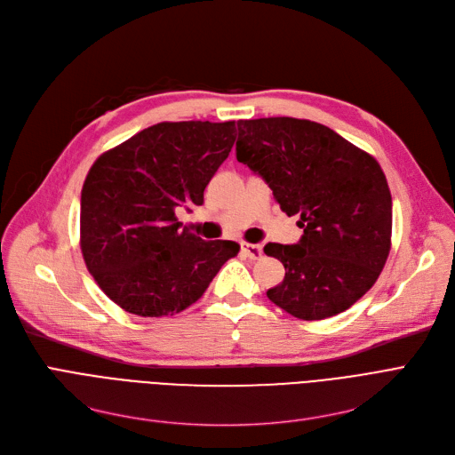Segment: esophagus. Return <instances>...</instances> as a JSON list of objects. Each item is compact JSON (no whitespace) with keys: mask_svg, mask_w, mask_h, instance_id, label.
<instances>
[{"mask_svg":"<svg viewBox=\"0 0 455 455\" xmlns=\"http://www.w3.org/2000/svg\"><path fill=\"white\" fill-rule=\"evenodd\" d=\"M242 252H243L247 258H251V259H258V258L261 256V247H259V245H254V243L243 242V243H242Z\"/></svg>","mask_w":455,"mask_h":455,"instance_id":"34e87169","label":"esophagus"}]
</instances>
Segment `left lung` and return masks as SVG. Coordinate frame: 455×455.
<instances>
[{
  "instance_id": "left-lung-1",
  "label": "left lung",
  "mask_w": 455,
  "mask_h": 455,
  "mask_svg": "<svg viewBox=\"0 0 455 455\" xmlns=\"http://www.w3.org/2000/svg\"><path fill=\"white\" fill-rule=\"evenodd\" d=\"M237 132V160L304 228L297 245L264 247L285 269L269 300L302 321L345 312L372 288L391 251L393 201L379 164L309 119H240Z\"/></svg>"
}]
</instances>
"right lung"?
Instances as JSON below:
<instances>
[{
    "label": "right lung",
    "mask_w": 455,
    "mask_h": 455,
    "mask_svg": "<svg viewBox=\"0 0 455 455\" xmlns=\"http://www.w3.org/2000/svg\"><path fill=\"white\" fill-rule=\"evenodd\" d=\"M235 122H162L100 155L81 191V252L103 293L140 317L197 302L235 242L180 230L175 210L203 204L228 156Z\"/></svg>",
    "instance_id": "1"
}]
</instances>
